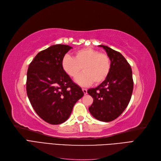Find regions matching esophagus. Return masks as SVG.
<instances>
[{
    "label": "esophagus",
    "instance_id": "1",
    "mask_svg": "<svg viewBox=\"0 0 161 161\" xmlns=\"http://www.w3.org/2000/svg\"><path fill=\"white\" fill-rule=\"evenodd\" d=\"M82 92H84L85 95H86V94H87V90H86V89H82Z\"/></svg>",
    "mask_w": 161,
    "mask_h": 161
}]
</instances>
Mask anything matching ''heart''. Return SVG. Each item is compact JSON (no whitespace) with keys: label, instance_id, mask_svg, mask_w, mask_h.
Here are the masks:
<instances>
[{"label":"heart","instance_id":"heart-1","mask_svg":"<svg viewBox=\"0 0 161 161\" xmlns=\"http://www.w3.org/2000/svg\"><path fill=\"white\" fill-rule=\"evenodd\" d=\"M63 70L71 78H75L82 69L83 72L76 79L82 86L100 84L108 78L111 69V60L108 54L87 47L77 50L75 57L66 55L62 60Z\"/></svg>","mask_w":161,"mask_h":161}]
</instances>
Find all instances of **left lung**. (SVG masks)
I'll list each match as a JSON object with an SVG mask.
<instances>
[{"mask_svg": "<svg viewBox=\"0 0 161 161\" xmlns=\"http://www.w3.org/2000/svg\"><path fill=\"white\" fill-rule=\"evenodd\" d=\"M99 46L109 57L111 69L101 85L87 91L93 99L89 110L95 119L109 122L118 118L129 103L134 88L132 71L121 53L108 46Z\"/></svg>", "mask_w": 161, "mask_h": 161, "instance_id": "8db88e82", "label": "left lung"}]
</instances>
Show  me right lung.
Here are the masks:
<instances>
[{
    "label": "right lung",
    "mask_w": 161,
    "mask_h": 161,
    "mask_svg": "<svg viewBox=\"0 0 161 161\" xmlns=\"http://www.w3.org/2000/svg\"><path fill=\"white\" fill-rule=\"evenodd\" d=\"M72 47L57 44L39 52L29 66L26 89L33 109L52 125L64 122L84 95L63 70L62 60Z\"/></svg>",
    "instance_id": "1"
}]
</instances>
